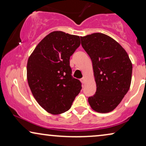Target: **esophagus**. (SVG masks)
<instances>
[{
  "label": "esophagus",
  "instance_id": "34e87169",
  "mask_svg": "<svg viewBox=\"0 0 146 146\" xmlns=\"http://www.w3.org/2000/svg\"><path fill=\"white\" fill-rule=\"evenodd\" d=\"M85 81H86L85 77H82V78H81V82H82L83 84L85 83Z\"/></svg>",
  "mask_w": 146,
  "mask_h": 146
}]
</instances>
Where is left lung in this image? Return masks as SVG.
<instances>
[{"instance_id": "8db88e82", "label": "left lung", "mask_w": 146, "mask_h": 146, "mask_svg": "<svg viewBox=\"0 0 146 146\" xmlns=\"http://www.w3.org/2000/svg\"><path fill=\"white\" fill-rule=\"evenodd\" d=\"M80 38L83 48L92 62L96 83V92L88 98V102L97 112H110L129 90L132 64L126 51L109 36L93 33Z\"/></svg>"}]
</instances>
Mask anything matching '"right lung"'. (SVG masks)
<instances>
[{
    "label": "right lung",
    "mask_w": 146,
    "mask_h": 146,
    "mask_svg": "<svg viewBox=\"0 0 146 146\" xmlns=\"http://www.w3.org/2000/svg\"><path fill=\"white\" fill-rule=\"evenodd\" d=\"M80 45L78 36L54 31L42 40L28 60L29 87L48 112L68 111L81 90L80 81L72 77L70 66V56Z\"/></svg>",
    "instance_id": "1"
}]
</instances>
